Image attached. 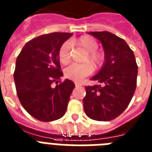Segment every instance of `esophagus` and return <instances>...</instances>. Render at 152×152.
<instances>
[{
  "label": "esophagus",
  "instance_id": "esophagus-1",
  "mask_svg": "<svg viewBox=\"0 0 152 152\" xmlns=\"http://www.w3.org/2000/svg\"><path fill=\"white\" fill-rule=\"evenodd\" d=\"M75 85H76V87H80V86H82V84L80 83H79V82H76Z\"/></svg>",
  "mask_w": 152,
  "mask_h": 152
}]
</instances>
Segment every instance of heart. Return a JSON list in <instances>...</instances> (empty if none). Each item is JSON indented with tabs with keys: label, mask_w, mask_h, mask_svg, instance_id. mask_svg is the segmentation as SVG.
I'll list each match as a JSON object with an SVG mask.
<instances>
[{
	"label": "heart",
	"mask_w": 152,
	"mask_h": 152,
	"mask_svg": "<svg viewBox=\"0 0 152 152\" xmlns=\"http://www.w3.org/2000/svg\"><path fill=\"white\" fill-rule=\"evenodd\" d=\"M72 43H75L87 52V55L83 59V61L86 63L82 64H72L64 70V75L67 78L78 82L92 72L93 67L98 68L101 65L104 60V55L100 51L97 50L99 44L92 37L88 35L81 36ZM70 51L71 46L69 42H64L60 47L58 57L61 64H69L71 60ZM87 61H90L92 64H90V62H87Z\"/></svg>",
	"instance_id": "1"
}]
</instances>
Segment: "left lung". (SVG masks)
<instances>
[{
  "label": "left lung",
  "instance_id": "obj_1",
  "mask_svg": "<svg viewBox=\"0 0 152 152\" xmlns=\"http://www.w3.org/2000/svg\"><path fill=\"white\" fill-rule=\"evenodd\" d=\"M88 34L101 42L105 61L91 78L100 84L85 88L83 108L93 120L109 121L121 114L129 106L136 91L138 66L133 51L124 39L108 31Z\"/></svg>",
  "mask_w": 152,
  "mask_h": 152
}]
</instances>
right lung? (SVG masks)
I'll list each match as a JSON object with an SVG mask.
<instances>
[{
	"label": "right lung",
	"instance_id": "right-lung-1",
	"mask_svg": "<svg viewBox=\"0 0 152 152\" xmlns=\"http://www.w3.org/2000/svg\"><path fill=\"white\" fill-rule=\"evenodd\" d=\"M72 35L54 32L34 38L25 44L15 61L14 80L20 103L42 121H52L64 115L75 88L68 79L52 88V83H58L63 76L60 47Z\"/></svg>",
	"mask_w": 152,
	"mask_h": 152
}]
</instances>
